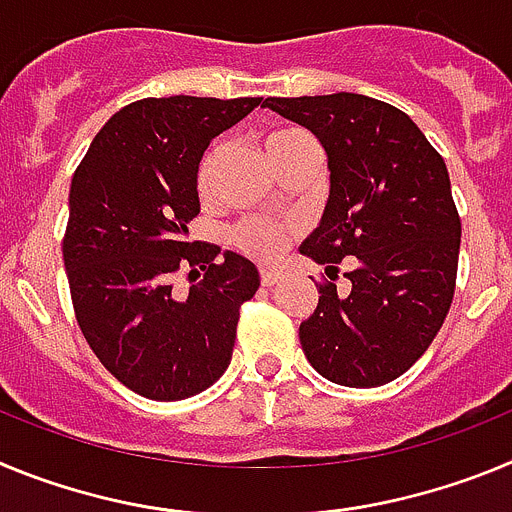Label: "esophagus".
Listing matches in <instances>:
<instances>
[{"instance_id":"34e87169","label":"esophagus","mask_w":512,"mask_h":512,"mask_svg":"<svg viewBox=\"0 0 512 512\" xmlns=\"http://www.w3.org/2000/svg\"><path fill=\"white\" fill-rule=\"evenodd\" d=\"M279 279H282V271L269 269V266H264V269H261V284H264V287H274Z\"/></svg>"}]
</instances>
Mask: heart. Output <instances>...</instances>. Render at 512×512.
Returning a JSON list of instances; mask_svg holds the SVG:
<instances>
[{"mask_svg": "<svg viewBox=\"0 0 512 512\" xmlns=\"http://www.w3.org/2000/svg\"><path fill=\"white\" fill-rule=\"evenodd\" d=\"M305 143H312V138L305 130L297 128H277L264 135V151L277 169H282ZM223 153V143H212L202 153L200 164H197V171H194V189H197L202 202H210L212 194H215V174L220 161H223ZM297 230H300V225L295 220H287V217L253 215L243 217L241 223H235L230 228V243L241 253L251 256V259L271 261L284 251L287 241Z\"/></svg>", "mask_w": 512, "mask_h": 512, "instance_id": "heart-1", "label": "heart"}]
</instances>
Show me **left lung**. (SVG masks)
Here are the masks:
<instances>
[{"label": "left lung", "instance_id": "obj_1", "mask_svg": "<svg viewBox=\"0 0 512 512\" xmlns=\"http://www.w3.org/2000/svg\"><path fill=\"white\" fill-rule=\"evenodd\" d=\"M264 104L312 130L328 153V205L300 253L330 282L302 320V351L343 387L392 382L425 354L454 300L461 220L441 153L405 112L364 94ZM348 255L352 284L341 293L337 264Z\"/></svg>", "mask_w": 512, "mask_h": 512}]
</instances>
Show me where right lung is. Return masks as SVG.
Returning a JSON list of instances; mask_svg holds the SVG:
<instances>
[{
    "label": "right lung",
    "instance_id": "1",
    "mask_svg": "<svg viewBox=\"0 0 512 512\" xmlns=\"http://www.w3.org/2000/svg\"><path fill=\"white\" fill-rule=\"evenodd\" d=\"M261 97H148L122 107L76 166L63 266L81 333L102 366L148 400H184L223 377L241 305L259 271L220 246L189 243L194 171L210 140ZM179 270L203 279L179 301Z\"/></svg>",
    "mask_w": 512,
    "mask_h": 512
}]
</instances>
